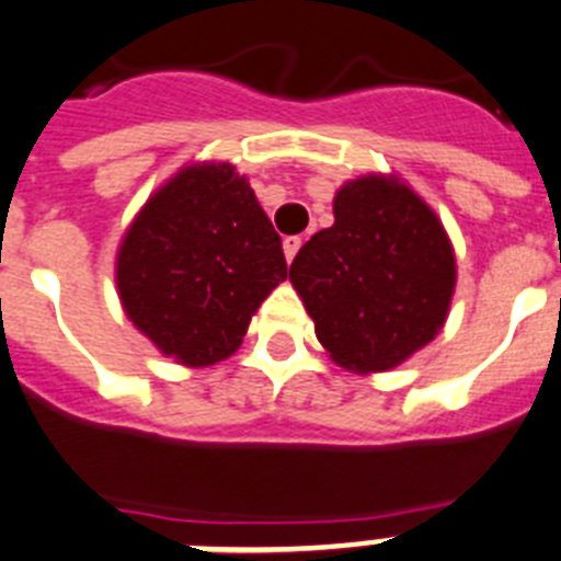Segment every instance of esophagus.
<instances>
[{
    "label": "esophagus",
    "instance_id": "1",
    "mask_svg": "<svg viewBox=\"0 0 561 561\" xmlns=\"http://www.w3.org/2000/svg\"><path fill=\"white\" fill-rule=\"evenodd\" d=\"M300 247H304V238L300 236H289V238H284V252H286V261H295V255H297V250H300Z\"/></svg>",
    "mask_w": 561,
    "mask_h": 561
}]
</instances>
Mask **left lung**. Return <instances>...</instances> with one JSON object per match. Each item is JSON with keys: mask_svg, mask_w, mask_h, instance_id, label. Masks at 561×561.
<instances>
[{"mask_svg": "<svg viewBox=\"0 0 561 561\" xmlns=\"http://www.w3.org/2000/svg\"><path fill=\"white\" fill-rule=\"evenodd\" d=\"M289 280L331 359L356 374L396 368L440 331L455 289L447 232L408 185H342L334 225L291 261Z\"/></svg>", "mask_w": 561, "mask_h": 561, "instance_id": "obj_1", "label": "left lung"}]
</instances>
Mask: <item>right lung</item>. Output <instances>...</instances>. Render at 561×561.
I'll return each instance as SVG.
<instances>
[{
	"label": "right lung",
	"instance_id": "1",
	"mask_svg": "<svg viewBox=\"0 0 561 561\" xmlns=\"http://www.w3.org/2000/svg\"><path fill=\"white\" fill-rule=\"evenodd\" d=\"M280 280V236L227 162L176 173L134 219L117 255L131 323L193 368L230 356Z\"/></svg>",
	"mask_w": 561,
	"mask_h": 561
}]
</instances>
